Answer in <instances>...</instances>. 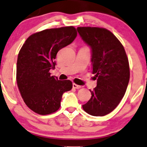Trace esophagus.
<instances>
[{
  "instance_id": "1",
  "label": "esophagus",
  "mask_w": 147,
  "mask_h": 147,
  "mask_svg": "<svg viewBox=\"0 0 147 147\" xmlns=\"http://www.w3.org/2000/svg\"><path fill=\"white\" fill-rule=\"evenodd\" d=\"M72 87H73L74 88H76V89H80V88H82V86H80V85H77L76 84H72Z\"/></svg>"
}]
</instances>
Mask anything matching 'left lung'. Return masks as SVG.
<instances>
[{"instance_id":"left-lung-1","label":"left lung","mask_w":147,"mask_h":147,"mask_svg":"<svg viewBox=\"0 0 147 147\" xmlns=\"http://www.w3.org/2000/svg\"><path fill=\"white\" fill-rule=\"evenodd\" d=\"M77 31L92 51V72L97 79L91 98L82 105L88 114L102 117L118 106L130 80L128 59L123 46L111 31L99 27H78Z\"/></svg>"}]
</instances>
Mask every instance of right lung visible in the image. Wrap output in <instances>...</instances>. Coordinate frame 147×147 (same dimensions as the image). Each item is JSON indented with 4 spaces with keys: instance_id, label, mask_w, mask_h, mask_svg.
<instances>
[{
    "instance_id": "obj_1",
    "label": "right lung",
    "mask_w": 147,
    "mask_h": 147,
    "mask_svg": "<svg viewBox=\"0 0 147 147\" xmlns=\"http://www.w3.org/2000/svg\"><path fill=\"white\" fill-rule=\"evenodd\" d=\"M76 28L65 26L45 29L27 38L18 54L17 83L24 102L41 115L52 114L60 108L64 92L70 91V80L51 76L58 51L73 42Z\"/></svg>"
}]
</instances>
